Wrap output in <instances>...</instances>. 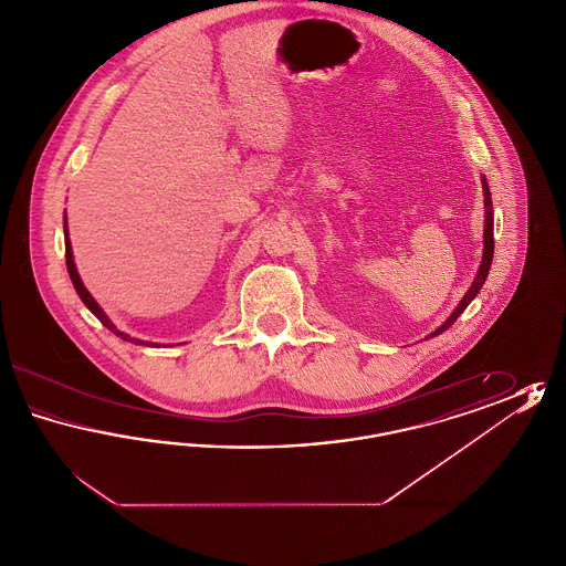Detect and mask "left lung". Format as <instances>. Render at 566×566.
<instances>
[{
  "instance_id": "8db88e82",
  "label": "left lung",
  "mask_w": 566,
  "mask_h": 566,
  "mask_svg": "<svg viewBox=\"0 0 566 566\" xmlns=\"http://www.w3.org/2000/svg\"><path fill=\"white\" fill-rule=\"evenodd\" d=\"M482 189H484V254H482V263H480L478 273H475V277H473V284L469 286V291L460 298L457 310L448 316L446 323L441 324L439 328H434L431 335H427L424 339H431L434 335H441L443 331H448L452 324L457 323L458 316L467 310V305L478 296V293H480L482 286H484L488 271H490V265H492V256H494V210H492V197H490V189H488L485 176H482Z\"/></svg>"
}]
</instances>
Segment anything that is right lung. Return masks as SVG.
<instances>
[{
    "label": "right lung",
    "instance_id": "1",
    "mask_svg": "<svg viewBox=\"0 0 566 566\" xmlns=\"http://www.w3.org/2000/svg\"><path fill=\"white\" fill-rule=\"evenodd\" d=\"M63 233H65V265H67V273H70V277H72V284H74V289H76V293L82 298V303L95 314V318L99 321V323L104 324V326H108L109 331L116 335V337H120L123 342H129V344H135V346H148V348H161V344H153V342H144V339H137V337H132V335H127V333H123V331H118L116 328V324L112 323L108 318V314L102 310V305L93 298V295L86 291V286L82 284L81 275H78V270H76V263H74V252H72V242H70V233H67V216L63 218Z\"/></svg>",
    "mask_w": 566,
    "mask_h": 566
}]
</instances>
